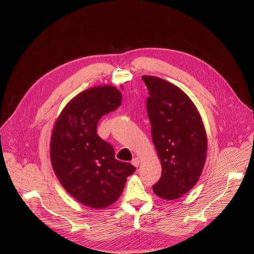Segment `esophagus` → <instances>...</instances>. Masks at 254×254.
Returning <instances> with one entry per match:
<instances>
[{"mask_svg": "<svg viewBox=\"0 0 254 254\" xmlns=\"http://www.w3.org/2000/svg\"><path fill=\"white\" fill-rule=\"evenodd\" d=\"M131 164H132L135 168H137L138 165H139V160H138L137 158H134V159L131 161Z\"/></svg>", "mask_w": 254, "mask_h": 254, "instance_id": "obj_1", "label": "esophagus"}]
</instances>
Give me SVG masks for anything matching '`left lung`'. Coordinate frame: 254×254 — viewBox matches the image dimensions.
<instances>
[{
    "instance_id": "1",
    "label": "left lung",
    "mask_w": 254,
    "mask_h": 254,
    "mask_svg": "<svg viewBox=\"0 0 254 254\" xmlns=\"http://www.w3.org/2000/svg\"><path fill=\"white\" fill-rule=\"evenodd\" d=\"M149 90L147 110L152 137L162 165L153 186L165 200H175L198 182L207 156V135L201 116L178 86L156 76H141Z\"/></svg>"
}]
</instances>
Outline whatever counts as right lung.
I'll use <instances>...</instances> for the list:
<instances>
[{
  "label": "right lung",
  "mask_w": 254,
  "mask_h": 254,
  "mask_svg": "<svg viewBox=\"0 0 254 254\" xmlns=\"http://www.w3.org/2000/svg\"><path fill=\"white\" fill-rule=\"evenodd\" d=\"M122 98L112 85L86 89L66 104L52 130L50 159L55 175L67 193L92 209L114 204L135 171L118 161L112 144L96 132L100 118L116 111Z\"/></svg>",
  "instance_id": "1"
}]
</instances>
